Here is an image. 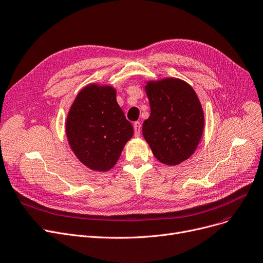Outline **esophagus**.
I'll list each match as a JSON object with an SVG mask.
<instances>
[{"instance_id":"esophagus-1","label":"esophagus","mask_w":263,"mask_h":263,"mask_svg":"<svg viewBox=\"0 0 263 263\" xmlns=\"http://www.w3.org/2000/svg\"><path fill=\"white\" fill-rule=\"evenodd\" d=\"M133 128H134V134L135 136H140L141 135V129H142V124L139 121H135L133 123Z\"/></svg>"}]
</instances>
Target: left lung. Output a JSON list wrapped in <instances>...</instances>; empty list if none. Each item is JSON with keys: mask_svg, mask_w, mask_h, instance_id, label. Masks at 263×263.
Segmentation results:
<instances>
[{"mask_svg": "<svg viewBox=\"0 0 263 263\" xmlns=\"http://www.w3.org/2000/svg\"><path fill=\"white\" fill-rule=\"evenodd\" d=\"M151 116L143 123V135L154 156L167 165L188 159L201 140L204 115L200 101L184 81L165 78L145 87Z\"/></svg>", "mask_w": 263, "mask_h": 263, "instance_id": "obj_1", "label": "left lung"}]
</instances>
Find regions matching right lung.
<instances>
[{
  "label": "right lung",
  "instance_id": "right-lung-1",
  "mask_svg": "<svg viewBox=\"0 0 263 263\" xmlns=\"http://www.w3.org/2000/svg\"><path fill=\"white\" fill-rule=\"evenodd\" d=\"M66 135L76 157L93 171L116 164L133 127L109 86L89 85L76 97L66 119Z\"/></svg>",
  "mask_w": 263,
  "mask_h": 263
}]
</instances>
